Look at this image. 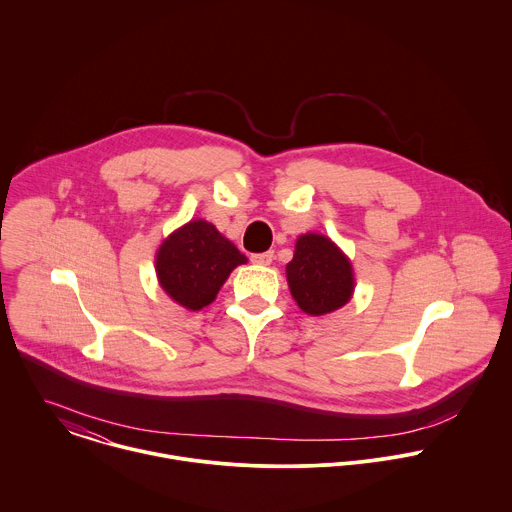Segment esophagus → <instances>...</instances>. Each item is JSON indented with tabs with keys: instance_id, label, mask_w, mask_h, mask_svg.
Masks as SVG:
<instances>
[{
	"instance_id": "34e87169",
	"label": "esophagus",
	"mask_w": 512,
	"mask_h": 512,
	"mask_svg": "<svg viewBox=\"0 0 512 512\" xmlns=\"http://www.w3.org/2000/svg\"><path fill=\"white\" fill-rule=\"evenodd\" d=\"M273 259H275V253H273V251H265V253H255V255H251V261H253L255 265H271Z\"/></svg>"
}]
</instances>
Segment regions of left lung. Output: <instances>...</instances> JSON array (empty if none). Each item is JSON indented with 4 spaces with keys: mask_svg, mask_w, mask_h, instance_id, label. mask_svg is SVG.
<instances>
[{
    "mask_svg": "<svg viewBox=\"0 0 512 512\" xmlns=\"http://www.w3.org/2000/svg\"><path fill=\"white\" fill-rule=\"evenodd\" d=\"M287 281L297 305L312 316L344 307L354 293L348 257L318 233L297 239L293 261L287 265Z\"/></svg>",
    "mask_w": 512,
    "mask_h": 512,
    "instance_id": "left-lung-1",
    "label": "left lung"
}]
</instances>
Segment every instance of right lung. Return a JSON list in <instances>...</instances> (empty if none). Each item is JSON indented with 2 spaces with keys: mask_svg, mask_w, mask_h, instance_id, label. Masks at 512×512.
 <instances>
[{
  "mask_svg": "<svg viewBox=\"0 0 512 512\" xmlns=\"http://www.w3.org/2000/svg\"><path fill=\"white\" fill-rule=\"evenodd\" d=\"M247 257L215 225L194 219L176 229L156 253V275L166 295L188 310L215 301L229 273Z\"/></svg>",
  "mask_w": 512,
  "mask_h": 512,
  "instance_id": "1",
  "label": "right lung"
}]
</instances>
